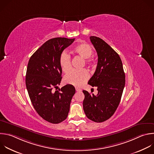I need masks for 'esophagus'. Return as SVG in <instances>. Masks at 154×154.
<instances>
[{
	"mask_svg": "<svg viewBox=\"0 0 154 154\" xmlns=\"http://www.w3.org/2000/svg\"><path fill=\"white\" fill-rule=\"evenodd\" d=\"M75 90H76V91H77V92H80V91H82V89H81L80 88H75Z\"/></svg>",
	"mask_w": 154,
	"mask_h": 154,
	"instance_id": "obj_1",
	"label": "esophagus"
}]
</instances>
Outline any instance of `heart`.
Returning a JSON list of instances; mask_svg holds the SVG:
<instances>
[{
  "instance_id": "b5f03b06",
  "label": "heart",
  "mask_w": 154,
  "mask_h": 154,
  "mask_svg": "<svg viewBox=\"0 0 154 154\" xmlns=\"http://www.w3.org/2000/svg\"><path fill=\"white\" fill-rule=\"evenodd\" d=\"M74 52L85 59L87 65H91L94 62V58L91 56L93 53L92 47L87 43H82L74 48ZM59 64L64 72H68L71 68V56L63 51L59 56ZM89 77V74L86 69H72L65 76L66 83L77 87L83 86Z\"/></svg>"
}]
</instances>
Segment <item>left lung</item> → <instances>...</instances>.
Wrapping results in <instances>:
<instances>
[{"mask_svg":"<svg viewBox=\"0 0 154 154\" xmlns=\"http://www.w3.org/2000/svg\"><path fill=\"white\" fill-rule=\"evenodd\" d=\"M98 55L96 70L88 84L97 87L98 94L91 95L83 90L84 112L91 120L101 123L116 112L125 85V74L119 55L103 40L91 36Z\"/></svg>","mask_w":154,"mask_h":154,"instance_id":"8db88e82","label":"left lung"}]
</instances>
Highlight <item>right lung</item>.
I'll return each mask as SVG.
<instances>
[{"instance_id": "add662e5", "label": "right lung", "mask_w": 154, "mask_h": 154, "mask_svg": "<svg viewBox=\"0 0 154 154\" xmlns=\"http://www.w3.org/2000/svg\"><path fill=\"white\" fill-rule=\"evenodd\" d=\"M74 40L65 37L48 40L31 56L28 63L25 83L31 103L43 119L53 124L67 118L75 93L71 85L53 91L62 80L60 54Z\"/></svg>"}]
</instances>
